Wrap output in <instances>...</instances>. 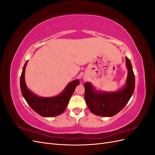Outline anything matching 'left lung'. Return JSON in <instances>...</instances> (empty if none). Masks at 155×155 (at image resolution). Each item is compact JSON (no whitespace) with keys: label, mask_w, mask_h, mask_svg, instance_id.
<instances>
[{"label":"left lung","mask_w":155,"mask_h":155,"mask_svg":"<svg viewBox=\"0 0 155 155\" xmlns=\"http://www.w3.org/2000/svg\"><path fill=\"white\" fill-rule=\"evenodd\" d=\"M128 70L126 84L120 90L106 92L96 91L90 82L84 84L85 100L87 107L93 114L100 116L111 117L118 113L127 104L134 91L135 78L132 64L125 57Z\"/></svg>","instance_id":"left-lung-1"}]
</instances>
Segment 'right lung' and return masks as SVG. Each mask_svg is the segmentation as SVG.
<instances>
[{
  "label": "right lung",
  "mask_w": 155,
  "mask_h": 155,
  "mask_svg": "<svg viewBox=\"0 0 155 155\" xmlns=\"http://www.w3.org/2000/svg\"><path fill=\"white\" fill-rule=\"evenodd\" d=\"M27 63L28 61L22 68L20 79L21 92L27 104L41 116L54 117L62 114L66 109L75 88L79 85V81L76 79L69 83L62 93L58 96L49 97L38 96L31 92L26 87L25 72Z\"/></svg>",
  "instance_id": "right-lung-1"
}]
</instances>
